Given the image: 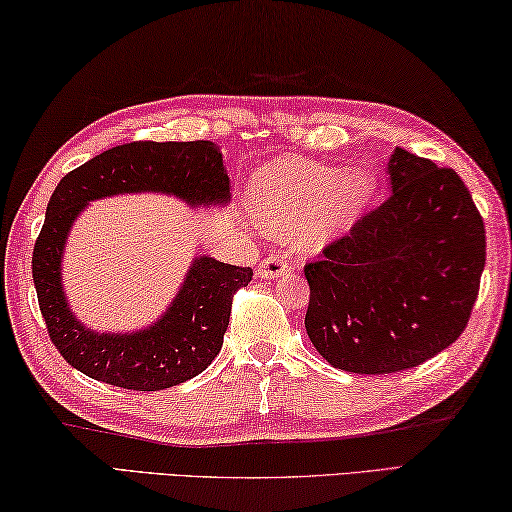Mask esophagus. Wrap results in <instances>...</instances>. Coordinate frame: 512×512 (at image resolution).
Listing matches in <instances>:
<instances>
[{
    "label": "esophagus",
    "mask_w": 512,
    "mask_h": 512,
    "mask_svg": "<svg viewBox=\"0 0 512 512\" xmlns=\"http://www.w3.org/2000/svg\"><path fill=\"white\" fill-rule=\"evenodd\" d=\"M290 270H292V263L288 261V258L281 254H272L258 263L256 274L261 276V279H276V276H281Z\"/></svg>",
    "instance_id": "esophagus-1"
}]
</instances>
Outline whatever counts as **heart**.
I'll list each match as a JSON object with an SVG mask.
<instances>
[{"instance_id": "1", "label": "heart", "mask_w": 512, "mask_h": 512, "mask_svg": "<svg viewBox=\"0 0 512 512\" xmlns=\"http://www.w3.org/2000/svg\"><path fill=\"white\" fill-rule=\"evenodd\" d=\"M373 193L366 170L276 159L256 170L249 204L265 227L292 231L303 249H317L333 240Z\"/></svg>"}]
</instances>
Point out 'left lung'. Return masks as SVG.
Segmentation results:
<instances>
[{"mask_svg":"<svg viewBox=\"0 0 512 512\" xmlns=\"http://www.w3.org/2000/svg\"><path fill=\"white\" fill-rule=\"evenodd\" d=\"M389 175L387 200L303 267L310 342L348 373L414 369L454 344L486 265V224L452 168L396 148Z\"/></svg>","mask_w":512,"mask_h":512,"instance_id":"1","label":"left lung"}]
</instances>
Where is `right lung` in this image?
Listing matches in <instances>:
<instances>
[{"label":"right lung","mask_w":512,"mask_h":512,"mask_svg":"<svg viewBox=\"0 0 512 512\" xmlns=\"http://www.w3.org/2000/svg\"><path fill=\"white\" fill-rule=\"evenodd\" d=\"M164 191L191 204L229 200V177L211 141H132L105 150L60 179L33 247V283L53 346L92 380L132 391H161L200 375L222 348L233 294L251 267L200 256L173 306L132 335H96L71 315L60 288V258L71 222L96 197Z\"/></svg>","instance_id":"right-lung-1"}]
</instances>
